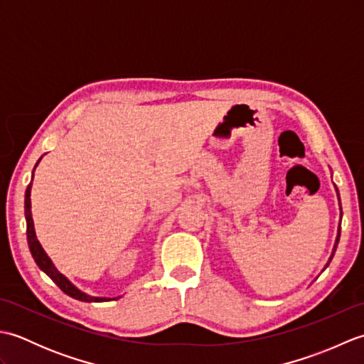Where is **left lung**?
Here are the masks:
<instances>
[{
  "label": "left lung",
  "mask_w": 364,
  "mask_h": 364,
  "mask_svg": "<svg viewBox=\"0 0 364 364\" xmlns=\"http://www.w3.org/2000/svg\"><path fill=\"white\" fill-rule=\"evenodd\" d=\"M338 191V189H336ZM339 196V194H338ZM339 225H341V223H339ZM339 235H341V230H338V237H336V242H335V247H333V253H331V257H330V259H328V262H327V266L330 264V261H331V258H333V255H335V252H336V247H338V242H339Z\"/></svg>",
  "instance_id": "left-lung-1"
}]
</instances>
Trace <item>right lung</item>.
<instances>
[{
    "label": "right lung",
    "instance_id": "right-lung-1",
    "mask_svg": "<svg viewBox=\"0 0 364 364\" xmlns=\"http://www.w3.org/2000/svg\"><path fill=\"white\" fill-rule=\"evenodd\" d=\"M31 186H33V181L29 183V186L26 189V194H25L26 237H28V245H29L31 255H33V258L37 262V266L41 267L43 272L59 286L60 291L67 294V296H70V297H73L76 300H81V301H106V300H111V299H106V297H92V296H87V294L81 292L78 288H76V286H73L70 282H68L67 278L63 274H60L56 267H54L51 259L48 258V255L45 253L41 242H38L37 237H36L33 215H31Z\"/></svg>",
    "mask_w": 364,
    "mask_h": 364
}]
</instances>
